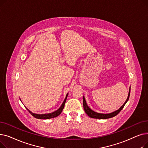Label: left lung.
<instances>
[{
	"label": "left lung",
	"mask_w": 148,
	"mask_h": 148,
	"mask_svg": "<svg viewBox=\"0 0 148 148\" xmlns=\"http://www.w3.org/2000/svg\"><path fill=\"white\" fill-rule=\"evenodd\" d=\"M130 90H131V87L130 88V90H129V93H128V98L127 99V100L125 101V102L124 103V104L119 108L118 110H116L115 112H113L112 113H108V114H103V113H99L97 112H95L94 111H93L91 108H90L89 107V106H88L86 100H85V98L83 96V108L84 110L86 112V113L89 116V117L92 118H95V119H108V118H111L114 117V116L117 115L122 110V108H123L124 106L125 105V104L127 103V101L130 98Z\"/></svg>",
	"instance_id": "1"
}]
</instances>
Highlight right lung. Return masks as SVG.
<instances>
[{"mask_svg": "<svg viewBox=\"0 0 148 148\" xmlns=\"http://www.w3.org/2000/svg\"><path fill=\"white\" fill-rule=\"evenodd\" d=\"M68 94H66V97L63 103H62V104L61 105V106L60 107V108H59V109H58L56 111L54 112H52L51 113H45V114H35V113H33L32 112H31L28 108H27L26 107V109L29 111V112L32 114L34 117H35V118L36 119H51V118H56L58 116H59L61 112H62V110H63L64 108V106H65V102H66V98H67V97H68ZM21 100V99H20Z\"/></svg>", "mask_w": 148, "mask_h": 148, "instance_id": "1", "label": "right lung"}]
</instances>
